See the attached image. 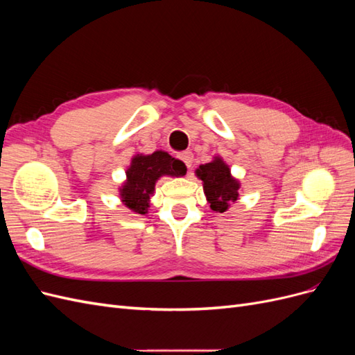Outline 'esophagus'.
I'll return each instance as SVG.
<instances>
[{
  "mask_svg": "<svg viewBox=\"0 0 355 355\" xmlns=\"http://www.w3.org/2000/svg\"><path fill=\"white\" fill-rule=\"evenodd\" d=\"M179 158H180L182 161H184L185 166H187L188 168H191V166H192V154H191L189 151L180 153V154H179Z\"/></svg>",
  "mask_w": 355,
  "mask_h": 355,
  "instance_id": "34e87169",
  "label": "esophagus"
}]
</instances>
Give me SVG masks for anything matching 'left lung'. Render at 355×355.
<instances>
[{"instance_id":"left-lung-1","label":"left lung","mask_w":355,"mask_h":355,"mask_svg":"<svg viewBox=\"0 0 355 355\" xmlns=\"http://www.w3.org/2000/svg\"><path fill=\"white\" fill-rule=\"evenodd\" d=\"M196 173L202 180L204 194L211 210L223 213L228 210L231 202L237 201L240 184L231 176V170L222 158L216 157L211 163L200 166Z\"/></svg>"}]
</instances>
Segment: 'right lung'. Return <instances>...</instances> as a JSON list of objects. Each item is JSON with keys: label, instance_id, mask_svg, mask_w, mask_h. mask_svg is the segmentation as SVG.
<instances>
[{"label": "right lung", "instance_id": "add662e5", "mask_svg": "<svg viewBox=\"0 0 355 355\" xmlns=\"http://www.w3.org/2000/svg\"><path fill=\"white\" fill-rule=\"evenodd\" d=\"M187 167L182 161L164 151H155L151 155L137 154L127 168V180L120 188L123 202L137 214H146L149 197L153 196L155 182L161 176H184Z\"/></svg>", "mask_w": 355, "mask_h": 355}]
</instances>
